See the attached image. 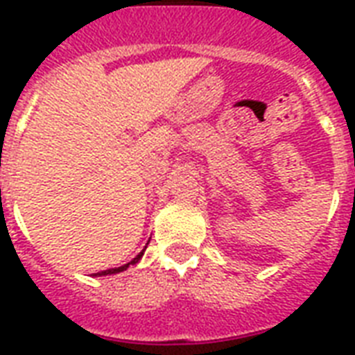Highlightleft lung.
I'll return each instance as SVG.
<instances>
[{"label": "left lung", "mask_w": 355, "mask_h": 355, "mask_svg": "<svg viewBox=\"0 0 355 355\" xmlns=\"http://www.w3.org/2000/svg\"><path fill=\"white\" fill-rule=\"evenodd\" d=\"M139 258H141V252L136 256V258L132 259V261H128V263L121 265V267H114V269H107V270H101V272H97V276H107V275H116V272H121V270H127L128 269V265H134V263H138Z\"/></svg>", "instance_id": "obj_1"}]
</instances>
